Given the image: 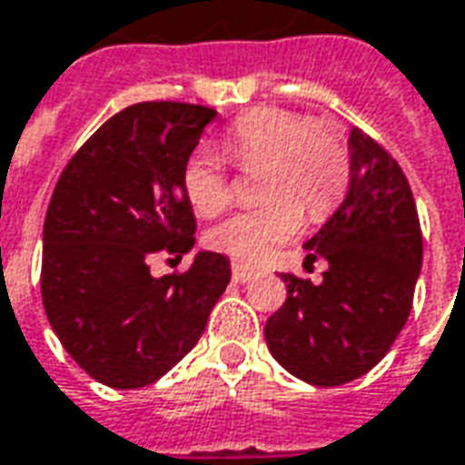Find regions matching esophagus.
<instances>
[{"label":"esophagus","instance_id":"obj_1","mask_svg":"<svg viewBox=\"0 0 465 465\" xmlns=\"http://www.w3.org/2000/svg\"><path fill=\"white\" fill-rule=\"evenodd\" d=\"M256 272L252 269V266L242 264V262H233L232 264V277L233 282H239V284H243V282H249V279L254 277Z\"/></svg>","mask_w":465,"mask_h":465}]
</instances>
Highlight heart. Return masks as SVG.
Listing matches in <instances>:
<instances>
[{"label": "heart", "instance_id": "heart-1", "mask_svg": "<svg viewBox=\"0 0 465 465\" xmlns=\"http://www.w3.org/2000/svg\"><path fill=\"white\" fill-rule=\"evenodd\" d=\"M223 155L242 171H259L262 206L239 211L209 232L216 252L243 262H262L300 232L302 209L324 219L345 196L350 148L342 133L324 120L284 108L243 113L222 138ZM183 191L201 216L222 213L233 199L232 178L222 161L199 151L186 161Z\"/></svg>", "mask_w": 465, "mask_h": 465}]
</instances>
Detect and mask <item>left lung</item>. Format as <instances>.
I'll return each mask as SVG.
<instances>
[{
  "label": "left lung",
  "instance_id": "obj_1",
  "mask_svg": "<svg viewBox=\"0 0 465 465\" xmlns=\"http://www.w3.org/2000/svg\"><path fill=\"white\" fill-rule=\"evenodd\" d=\"M350 151L347 199L304 243L307 264H330L322 282L282 274L287 300L264 327L279 365L317 388L345 385L388 355L423 262L413 191L398 161L360 128Z\"/></svg>",
  "mask_w": 465,
  "mask_h": 465
}]
</instances>
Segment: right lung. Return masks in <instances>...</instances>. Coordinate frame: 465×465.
<instances>
[{"label": "right lung", "instance_id": "obj_1", "mask_svg": "<svg viewBox=\"0 0 465 465\" xmlns=\"http://www.w3.org/2000/svg\"><path fill=\"white\" fill-rule=\"evenodd\" d=\"M213 118L206 105L135 103L77 148L52 191L42 304L70 357L108 388L163 378L196 347L232 279L213 252L161 279L148 266L196 242L183 168Z\"/></svg>", "mask_w": 465, "mask_h": 465}]
</instances>
